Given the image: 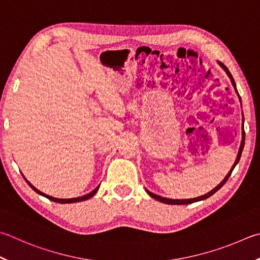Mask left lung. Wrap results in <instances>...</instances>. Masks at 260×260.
I'll return each instance as SVG.
<instances>
[{"label": "left lung", "instance_id": "1", "mask_svg": "<svg viewBox=\"0 0 260 260\" xmlns=\"http://www.w3.org/2000/svg\"><path fill=\"white\" fill-rule=\"evenodd\" d=\"M217 62H218V61H217ZM218 64L220 66L221 68L224 69V72L226 73V75H228L229 78L231 79V83H232V85H233V87H234V91L237 92L238 96H239V100H240V102H241V98H240V95H239V92H238V89H237V85H235V82H234V79H233V77H232V75H231V73L229 72V69L226 68L223 63H221V62H218ZM242 121H243V120H242ZM243 146H244V131H243V122H242V140H241V144H240L239 152H238V155H237V159H235V162L233 164L232 168L230 169L229 174H228V175L225 176V178L223 179V181H221V182L218 184V185H217L215 188H212V190H211L210 192L206 193V194H204V196H200V197L193 198V199H168V198H164V197H160V196H158V194H154V193H152V192L148 191V190H146V188H145V191H146V193H148V194H149L151 198H153V199L158 200V201H160V202H164V204H167V205H188V204H193V202H197V201L205 200V199H207V198L211 197L212 194H214V193H216L217 191H218L219 188H220L221 186H223L224 184L226 183V181H228L229 177L231 176V174H232V172H233L234 167L237 166L238 162H239V160H240V158H241V154H242Z\"/></svg>", "mask_w": 260, "mask_h": 260}]
</instances>
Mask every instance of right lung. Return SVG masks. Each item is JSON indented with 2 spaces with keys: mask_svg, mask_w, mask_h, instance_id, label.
Returning <instances> with one entry per match:
<instances>
[{
  "mask_svg": "<svg viewBox=\"0 0 260 260\" xmlns=\"http://www.w3.org/2000/svg\"><path fill=\"white\" fill-rule=\"evenodd\" d=\"M26 179V182L28 183V185H29L32 190H34L35 192H37L39 193V194H41V196H43V197H45V198H48L49 200H51V201H54V202H59V204H74V202H81V201H84V200H88V199H91V198L95 194V193L98 192V190H99V187H100V185H98L95 188H94L93 191H91L89 193H87V194H85V196H83V197H78V198H72V199H59V198H53V197H51V196H48V194H45V193H43V192H41L40 190H37V188L32 185V184H30L29 182L27 181V178L26 177H23Z\"/></svg>",
  "mask_w": 260,
  "mask_h": 260,
  "instance_id": "right-lung-1",
  "label": "right lung"
}]
</instances>
